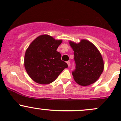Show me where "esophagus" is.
<instances>
[{
    "instance_id": "obj_1",
    "label": "esophagus",
    "mask_w": 121,
    "mask_h": 121,
    "mask_svg": "<svg viewBox=\"0 0 121 121\" xmlns=\"http://www.w3.org/2000/svg\"><path fill=\"white\" fill-rule=\"evenodd\" d=\"M67 65H68L69 67H70V61H67Z\"/></svg>"
}]
</instances>
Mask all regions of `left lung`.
<instances>
[{"label": "left lung", "mask_w": 121, "mask_h": 121, "mask_svg": "<svg viewBox=\"0 0 121 121\" xmlns=\"http://www.w3.org/2000/svg\"><path fill=\"white\" fill-rule=\"evenodd\" d=\"M74 51L76 69L72 71L74 80L81 86L95 82L102 74L104 62L99 51L93 44L86 40L79 43L70 41Z\"/></svg>", "instance_id": "obj_1"}]
</instances>
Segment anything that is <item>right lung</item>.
Returning a JSON list of instances; mask_svg holds the SVG:
<instances>
[{"mask_svg":"<svg viewBox=\"0 0 121 121\" xmlns=\"http://www.w3.org/2000/svg\"><path fill=\"white\" fill-rule=\"evenodd\" d=\"M62 42V40L43 35L35 39L27 48L25 54V68L36 82L50 84L68 67L66 62L61 60V54L56 51Z\"/></svg>","mask_w":121,"mask_h":121,"instance_id":"obj_1","label":"right lung"}]
</instances>
